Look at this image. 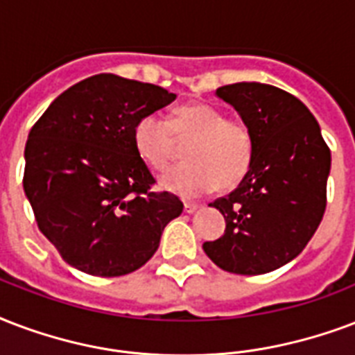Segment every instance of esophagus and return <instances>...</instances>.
<instances>
[{
    "mask_svg": "<svg viewBox=\"0 0 355 355\" xmlns=\"http://www.w3.org/2000/svg\"><path fill=\"white\" fill-rule=\"evenodd\" d=\"M197 210H199V205H196V202H184V212L193 214Z\"/></svg>",
    "mask_w": 355,
    "mask_h": 355,
    "instance_id": "1",
    "label": "esophagus"
}]
</instances>
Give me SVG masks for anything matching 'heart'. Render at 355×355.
Segmentation results:
<instances>
[{
    "label": "heart",
    "mask_w": 355,
    "mask_h": 355,
    "mask_svg": "<svg viewBox=\"0 0 355 355\" xmlns=\"http://www.w3.org/2000/svg\"><path fill=\"white\" fill-rule=\"evenodd\" d=\"M175 137L189 139L184 162L159 178V186L184 199H197L216 186L231 189L250 173L253 134L250 126L210 104H186L164 119L148 113L137 121L134 145L153 169H164L175 153Z\"/></svg>",
    "instance_id": "1"
}]
</instances>
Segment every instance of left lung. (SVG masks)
<instances>
[{
  "label": "left lung",
  "mask_w": 355,
  "mask_h": 355,
  "mask_svg": "<svg viewBox=\"0 0 355 355\" xmlns=\"http://www.w3.org/2000/svg\"><path fill=\"white\" fill-rule=\"evenodd\" d=\"M216 94L250 126L253 162L234 191L210 202L227 225L202 250L231 274H268L296 259L320 225L331 153L307 105L283 89L242 81Z\"/></svg>",
  "instance_id": "left-lung-1"
}]
</instances>
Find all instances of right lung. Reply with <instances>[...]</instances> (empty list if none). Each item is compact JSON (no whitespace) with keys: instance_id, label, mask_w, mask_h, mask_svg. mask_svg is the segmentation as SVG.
Returning a JSON list of instances; mask_svg holds the SVG:
<instances>
[{"instance_id":"1","label":"right lung","mask_w":355,"mask_h":355,"mask_svg":"<svg viewBox=\"0 0 355 355\" xmlns=\"http://www.w3.org/2000/svg\"><path fill=\"white\" fill-rule=\"evenodd\" d=\"M177 94L153 83L96 74L53 100L26 143L24 191L40 232L64 262L119 277L156 253L182 201L156 182L134 145L137 121Z\"/></svg>"}]
</instances>
